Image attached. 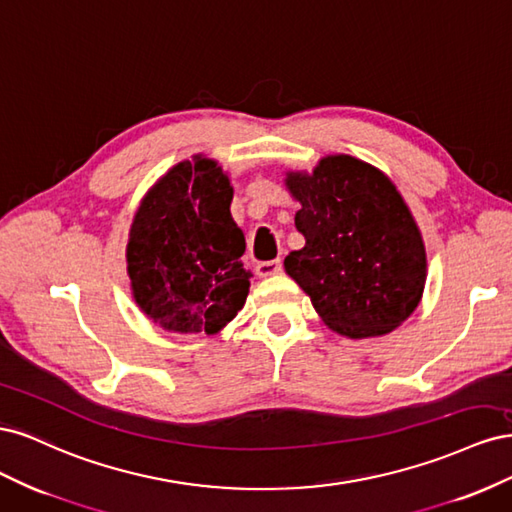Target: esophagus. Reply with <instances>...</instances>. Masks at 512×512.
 Masks as SVG:
<instances>
[{
    "label": "esophagus",
    "instance_id": "34e87169",
    "mask_svg": "<svg viewBox=\"0 0 512 512\" xmlns=\"http://www.w3.org/2000/svg\"><path fill=\"white\" fill-rule=\"evenodd\" d=\"M282 271V260L275 258V260H265V262H258L256 265V273L260 277H269V275H275Z\"/></svg>",
    "mask_w": 512,
    "mask_h": 512
}]
</instances>
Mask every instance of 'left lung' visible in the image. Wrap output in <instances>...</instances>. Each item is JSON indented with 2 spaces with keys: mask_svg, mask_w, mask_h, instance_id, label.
<instances>
[{
  "mask_svg": "<svg viewBox=\"0 0 512 512\" xmlns=\"http://www.w3.org/2000/svg\"><path fill=\"white\" fill-rule=\"evenodd\" d=\"M286 185L301 203L294 226L305 245L284 267L324 324L354 339L399 327L421 301L427 258L395 185L350 156L324 158L312 175L290 173Z\"/></svg>",
  "mask_w": 512,
  "mask_h": 512,
  "instance_id": "left-lung-1",
  "label": "left lung"
}]
</instances>
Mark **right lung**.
Segmentation results:
<instances>
[{
    "label": "right lung",
    "mask_w": 512,
    "mask_h": 512,
    "mask_svg": "<svg viewBox=\"0 0 512 512\" xmlns=\"http://www.w3.org/2000/svg\"><path fill=\"white\" fill-rule=\"evenodd\" d=\"M232 188L213 160L179 162L134 215L128 273L138 307L175 333H218L250 292Z\"/></svg>",
    "instance_id": "add662e5"
}]
</instances>
